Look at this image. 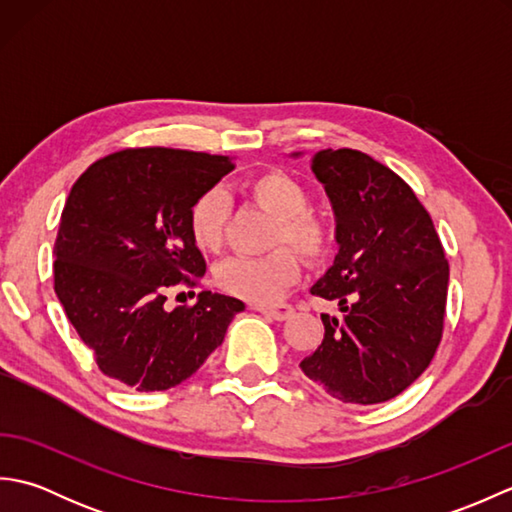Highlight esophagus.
I'll use <instances>...</instances> for the list:
<instances>
[{
	"instance_id": "obj_1",
	"label": "esophagus",
	"mask_w": 512,
	"mask_h": 512,
	"mask_svg": "<svg viewBox=\"0 0 512 512\" xmlns=\"http://www.w3.org/2000/svg\"><path fill=\"white\" fill-rule=\"evenodd\" d=\"M253 310L262 312L264 317L275 319V321H286L292 317V312H295L288 303H277V306H253Z\"/></svg>"
}]
</instances>
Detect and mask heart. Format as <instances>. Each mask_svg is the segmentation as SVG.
<instances>
[{
  "label": "heart",
  "mask_w": 512,
  "mask_h": 512,
  "mask_svg": "<svg viewBox=\"0 0 512 512\" xmlns=\"http://www.w3.org/2000/svg\"><path fill=\"white\" fill-rule=\"evenodd\" d=\"M246 195L259 209L275 217L270 246L264 257H231L215 268V284L226 295L264 306L277 301L301 275L299 253L312 264L332 253L334 235L323 215L308 209L310 193L284 171H264L246 184ZM228 198L222 189H206L189 206L187 226L191 242L202 253H217L228 224ZM290 243L296 248L281 247Z\"/></svg>",
  "instance_id": "heart-1"
}]
</instances>
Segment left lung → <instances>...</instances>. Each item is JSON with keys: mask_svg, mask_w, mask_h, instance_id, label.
<instances>
[{"mask_svg": "<svg viewBox=\"0 0 512 512\" xmlns=\"http://www.w3.org/2000/svg\"><path fill=\"white\" fill-rule=\"evenodd\" d=\"M314 176L336 213L339 253L312 295L339 301L325 334L299 363L330 396L378 405L402 394L436 356L447 312L449 262L416 193L356 149H321Z\"/></svg>", "mask_w": 512, "mask_h": 512, "instance_id": "left-lung-1", "label": "left lung"}]
</instances>
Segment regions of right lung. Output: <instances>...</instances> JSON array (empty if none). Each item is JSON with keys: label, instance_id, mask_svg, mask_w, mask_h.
Returning <instances> with one entry per match:
<instances>
[{"label": "right lung", "instance_id": "obj_1", "mask_svg": "<svg viewBox=\"0 0 512 512\" xmlns=\"http://www.w3.org/2000/svg\"><path fill=\"white\" fill-rule=\"evenodd\" d=\"M233 167L202 151L127 147L74 182L54 242V292L96 365L121 387L180 385L244 310L211 290L193 306L165 308L171 288H198L206 273L189 206Z\"/></svg>", "mask_w": 512, "mask_h": 512}]
</instances>
